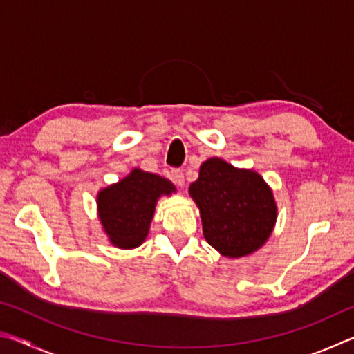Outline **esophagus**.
<instances>
[{"mask_svg":"<svg viewBox=\"0 0 354 354\" xmlns=\"http://www.w3.org/2000/svg\"><path fill=\"white\" fill-rule=\"evenodd\" d=\"M170 178H171L173 183L179 185V187H183V185H184V173L181 170H171Z\"/></svg>","mask_w":354,"mask_h":354,"instance_id":"34e87169","label":"esophagus"}]
</instances>
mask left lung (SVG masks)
Instances as JSON below:
<instances>
[{
  "instance_id": "1",
  "label": "left lung",
  "mask_w": 354,
  "mask_h": 354,
  "mask_svg": "<svg viewBox=\"0 0 354 354\" xmlns=\"http://www.w3.org/2000/svg\"><path fill=\"white\" fill-rule=\"evenodd\" d=\"M189 195L200 209L206 242L221 256H248L272 236L278 206L270 185L254 170L211 158L201 164Z\"/></svg>"
}]
</instances>
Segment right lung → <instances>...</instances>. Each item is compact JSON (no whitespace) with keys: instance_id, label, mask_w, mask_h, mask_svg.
<instances>
[{"instance_id":"1","label":"right lung","mask_w":354,"mask_h":354,"mask_svg":"<svg viewBox=\"0 0 354 354\" xmlns=\"http://www.w3.org/2000/svg\"><path fill=\"white\" fill-rule=\"evenodd\" d=\"M175 184L156 173L133 169L129 175L101 189L98 220L113 247L137 248L145 242L160 196L175 194Z\"/></svg>"}]
</instances>
